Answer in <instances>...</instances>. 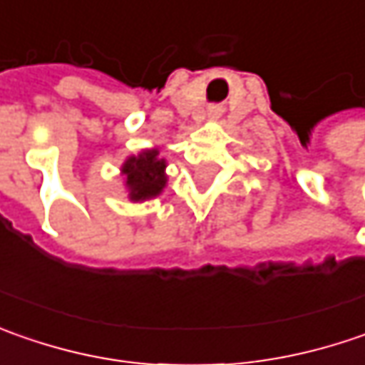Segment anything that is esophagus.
I'll use <instances>...</instances> for the list:
<instances>
[{
	"label": "esophagus",
	"instance_id": "esophagus-1",
	"mask_svg": "<svg viewBox=\"0 0 365 365\" xmlns=\"http://www.w3.org/2000/svg\"><path fill=\"white\" fill-rule=\"evenodd\" d=\"M210 114H212V116H216V110H210Z\"/></svg>",
	"mask_w": 365,
	"mask_h": 365
}]
</instances>
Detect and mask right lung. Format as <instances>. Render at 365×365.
I'll list each match as a JSON object with an SVG mask.
<instances>
[{
    "mask_svg": "<svg viewBox=\"0 0 365 365\" xmlns=\"http://www.w3.org/2000/svg\"><path fill=\"white\" fill-rule=\"evenodd\" d=\"M167 161L159 157V149H143L126 157L120 167L124 187L130 202H147L157 198L167 185Z\"/></svg>",
    "mask_w": 365,
    "mask_h": 365,
    "instance_id": "add662e5",
    "label": "right lung"
}]
</instances>
